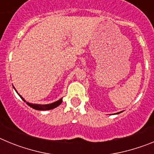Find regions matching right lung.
Segmentation results:
<instances>
[{"label": "right lung", "instance_id": "1", "mask_svg": "<svg viewBox=\"0 0 154 154\" xmlns=\"http://www.w3.org/2000/svg\"><path fill=\"white\" fill-rule=\"evenodd\" d=\"M20 96V95H19ZM20 97L21 98V99L24 100V102H26L25 100H24V99H23L22 97H21V96H20ZM62 99H60L59 100H58L57 102H55V103H51V104H47V105H39V104H31V103H26L29 106H31V108L35 109H38V110H48V109H54L55 108V107L58 106L59 105L62 103Z\"/></svg>", "mask_w": 154, "mask_h": 154}]
</instances>
